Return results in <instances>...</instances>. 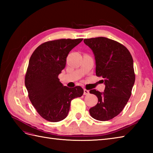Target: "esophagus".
I'll list each match as a JSON object with an SVG mask.
<instances>
[{
	"label": "esophagus",
	"instance_id": "esophagus-1",
	"mask_svg": "<svg viewBox=\"0 0 153 153\" xmlns=\"http://www.w3.org/2000/svg\"><path fill=\"white\" fill-rule=\"evenodd\" d=\"M89 91L86 89H84V90H83V95H89Z\"/></svg>",
	"mask_w": 153,
	"mask_h": 153
}]
</instances>
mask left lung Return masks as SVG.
<instances>
[{"mask_svg":"<svg viewBox=\"0 0 153 153\" xmlns=\"http://www.w3.org/2000/svg\"><path fill=\"white\" fill-rule=\"evenodd\" d=\"M84 43L93 51L96 60V75L104 78V93L96 89L98 103L89 109L90 115L99 121H107L121 112L131 95L135 75L131 55L124 45L99 37L85 39Z\"/></svg>","mask_w":153,"mask_h":153,"instance_id":"left-lung-1","label":"left lung"}]
</instances>
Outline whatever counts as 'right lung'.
<instances>
[{
    "label": "right lung",
    "mask_w": 153,
    "mask_h": 153,
    "mask_svg": "<svg viewBox=\"0 0 153 153\" xmlns=\"http://www.w3.org/2000/svg\"><path fill=\"white\" fill-rule=\"evenodd\" d=\"M83 39H61L40 45L31 54L25 76L28 97L42 118L51 122L64 120L69 112L70 102L83 95L80 86L69 88L58 79L66 66L70 51Z\"/></svg>",
    "instance_id": "add662e5"
}]
</instances>
